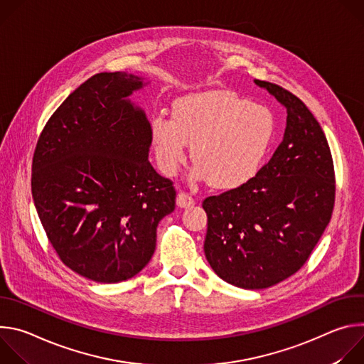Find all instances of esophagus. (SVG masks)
I'll list each match as a JSON object with an SVG mask.
<instances>
[{"instance_id": "34e87169", "label": "esophagus", "mask_w": 364, "mask_h": 364, "mask_svg": "<svg viewBox=\"0 0 364 364\" xmlns=\"http://www.w3.org/2000/svg\"><path fill=\"white\" fill-rule=\"evenodd\" d=\"M194 204V198L191 196H188L184 191H180L177 194V205L180 209H187V207H191Z\"/></svg>"}]
</instances>
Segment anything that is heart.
<instances>
[{"label": "heart", "instance_id": "obj_1", "mask_svg": "<svg viewBox=\"0 0 364 364\" xmlns=\"http://www.w3.org/2000/svg\"><path fill=\"white\" fill-rule=\"evenodd\" d=\"M149 135L160 170L174 176L188 145L193 177L218 190L252 181L265 164L277 135L274 114L230 90L190 93L173 102V117L149 119Z\"/></svg>", "mask_w": 364, "mask_h": 364}]
</instances>
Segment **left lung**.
I'll return each mask as SVG.
<instances>
[{
	"mask_svg": "<svg viewBox=\"0 0 364 364\" xmlns=\"http://www.w3.org/2000/svg\"><path fill=\"white\" fill-rule=\"evenodd\" d=\"M253 82L287 109L284 138L252 181L203 201L204 255L223 281L264 289L306 262L331 219L336 186L327 138L305 103L278 85Z\"/></svg>",
	"mask_w": 364,
	"mask_h": 364,
	"instance_id": "8db88e82",
	"label": "left lung"
}]
</instances>
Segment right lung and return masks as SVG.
I'll list each match as a JSON object with an SVG mask.
<instances>
[{
    "label": "right lung",
    "mask_w": 364,
    "mask_h": 364,
    "mask_svg": "<svg viewBox=\"0 0 364 364\" xmlns=\"http://www.w3.org/2000/svg\"><path fill=\"white\" fill-rule=\"evenodd\" d=\"M145 77L97 73L70 93L34 151L31 193L62 262L100 284L142 271L176 190L148 161L149 121L129 96Z\"/></svg>",
    "instance_id": "obj_1"
}]
</instances>
